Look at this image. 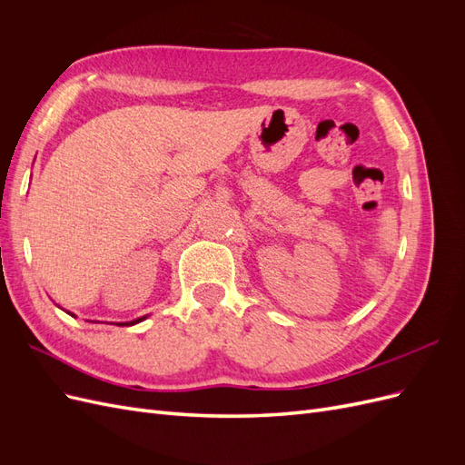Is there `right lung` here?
Returning <instances> with one entry per match:
<instances>
[{"mask_svg":"<svg viewBox=\"0 0 465 465\" xmlns=\"http://www.w3.org/2000/svg\"><path fill=\"white\" fill-rule=\"evenodd\" d=\"M69 314H72V312H69ZM74 316V314H72ZM142 320H145V316L143 318H137V320H132V322H120L118 323V326H134V323H137V322H142Z\"/></svg>","mask_w":465,"mask_h":465,"instance_id":"obj_1","label":"right lung"}]
</instances>
